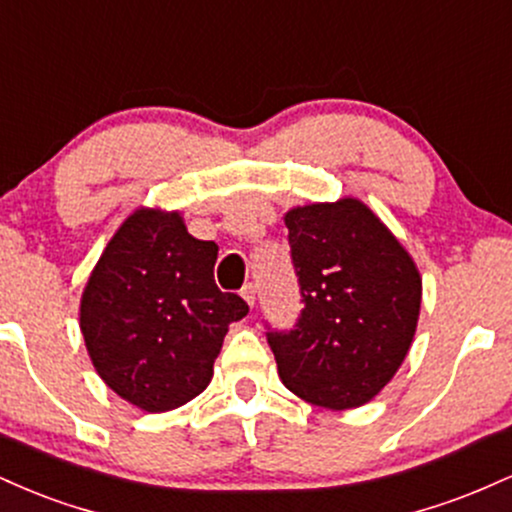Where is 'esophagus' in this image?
<instances>
[{
  "instance_id": "34e87169",
  "label": "esophagus",
  "mask_w": 512,
  "mask_h": 512,
  "mask_svg": "<svg viewBox=\"0 0 512 512\" xmlns=\"http://www.w3.org/2000/svg\"><path fill=\"white\" fill-rule=\"evenodd\" d=\"M255 286H252V284H245L243 286V289H240V296H243L245 298V303H248L250 305V308H252V305H255Z\"/></svg>"
}]
</instances>
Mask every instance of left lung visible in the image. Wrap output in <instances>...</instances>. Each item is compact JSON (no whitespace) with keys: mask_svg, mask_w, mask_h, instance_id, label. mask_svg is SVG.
<instances>
[{"mask_svg":"<svg viewBox=\"0 0 512 512\" xmlns=\"http://www.w3.org/2000/svg\"><path fill=\"white\" fill-rule=\"evenodd\" d=\"M303 310L267 332L279 378L325 409L361 407L402 366L421 310V274L361 199L286 211Z\"/></svg>","mask_w":512,"mask_h":512,"instance_id":"1","label":"left lung"}]
</instances>
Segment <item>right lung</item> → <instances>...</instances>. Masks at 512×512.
<instances>
[{
	"label": "right lung",
	"mask_w": 512,
	"mask_h": 512,
	"mask_svg": "<svg viewBox=\"0 0 512 512\" xmlns=\"http://www.w3.org/2000/svg\"><path fill=\"white\" fill-rule=\"evenodd\" d=\"M219 245L187 233L180 211L137 209L105 245L81 296L79 327L103 383L134 407L170 411L214 375L231 322L248 315L219 291Z\"/></svg>",
	"instance_id": "obj_1"
}]
</instances>
